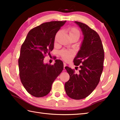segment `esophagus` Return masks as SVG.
<instances>
[{
    "label": "esophagus",
    "mask_w": 120,
    "mask_h": 120,
    "mask_svg": "<svg viewBox=\"0 0 120 120\" xmlns=\"http://www.w3.org/2000/svg\"><path fill=\"white\" fill-rule=\"evenodd\" d=\"M63 66H64V69H65V67L67 66V64L65 63H63Z\"/></svg>",
    "instance_id": "esophagus-1"
}]
</instances>
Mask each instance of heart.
<instances>
[{
	"label": "heart",
	"mask_w": 120,
	"mask_h": 120,
	"mask_svg": "<svg viewBox=\"0 0 120 120\" xmlns=\"http://www.w3.org/2000/svg\"><path fill=\"white\" fill-rule=\"evenodd\" d=\"M59 34L60 31H59L56 34V37L58 36ZM68 35H69L70 38L74 37L78 39L80 37V32L77 28L73 27L71 28L68 30ZM60 55L63 59H64L65 60H68L73 56L74 52L72 50H62L60 52Z\"/></svg>",
	"instance_id": "1"
}]
</instances>
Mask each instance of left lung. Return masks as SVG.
<instances>
[{"instance_id": "left-lung-1", "label": "left lung", "mask_w": 120, "mask_h": 120, "mask_svg": "<svg viewBox=\"0 0 120 120\" xmlns=\"http://www.w3.org/2000/svg\"><path fill=\"white\" fill-rule=\"evenodd\" d=\"M75 22L83 35L80 49L73 61L80 70L76 74L71 68L65 67L70 79L65 82L64 87L70 98L81 99L90 95L99 83L103 70L104 51L98 33L82 22Z\"/></svg>"}]
</instances>
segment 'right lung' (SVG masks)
I'll return each mask as SVG.
<instances>
[{
    "instance_id": "obj_1",
    "label": "right lung",
    "mask_w": 120,
    "mask_h": 120,
    "mask_svg": "<svg viewBox=\"0 0 120 120\" xmlns=\"http://www.w3.org/2000/svg\"><path fill=\"white\" fill-rule=\"evenodd\" d=\"M66 22H47L34 28L22 45L19 59V76L24 88L32 96L41 98L47 95L63 69L61 60H56L51 65L45 64L44 58L53 49L56 34Z\"/></svg>"
}]
</instances>
